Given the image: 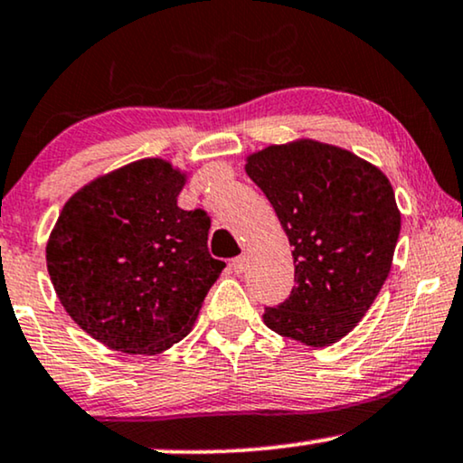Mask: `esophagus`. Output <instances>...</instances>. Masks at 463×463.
Masks as SVG:
<instances>
[{"instance_id":"esophagus-1","label":"esophagus","mask_w":463,"mask_h":463,"mask_svg":"<svg viewBox=\"0 0 463 463\" xmlns=\"http://www.w3.org/2000/svg\"><path fill=\"white\" fill-rule=\"evenodd\" d=\"M245 262H248V259H245V254L237 256V259H232V260H231V269H232V271H235V273H243Z\"/></svg>"}]
</instances>
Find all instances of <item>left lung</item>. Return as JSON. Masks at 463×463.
I'll use <instances>...</instances> for the list:
<instances>
[{
  "mask_svg": "<svg viewBox=\"0 0 463 463\" xmlns=\"http://www.w3.org/2000/svg\"><path fill=\"white\" fill-rule=\"evenodd\" d=\"M245 173L295 248L297 286L265 307V325L306 346L335 344L389 278L402 228L389 179L359 156L307 138L251 154Z\"/></svg>",
  "mask_w": 463,
  "mask_h": 463,
  "instance_id": "8db88e82",
  "label": "left lung"
}]
</instances>
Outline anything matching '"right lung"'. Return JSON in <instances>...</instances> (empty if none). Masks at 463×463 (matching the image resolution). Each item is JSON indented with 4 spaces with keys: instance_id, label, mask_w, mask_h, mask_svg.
Returning a JSON list of instances; mask_svg holds the SVG:
<instances>
[{
    "instance_id": "obj_1",
    "label": "right lung",
    "mask_w": 463,
    "mask_h": 463,
    "mask_svg": "<svg viewBox=\"0 0 463 463\" xmlns=\"http://www.w3.org/2000/svg\"><path fill=\"white\" fill-rule=\"evenodd\" d=\"M185 175L145 157L98 177L63 204L46 269L70 318L104 346L157 354L188 335L222 269L207 212H185Z\"/></svg>"
}]
</instances>
